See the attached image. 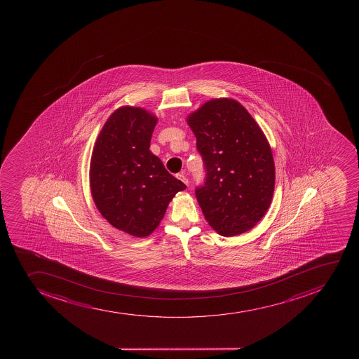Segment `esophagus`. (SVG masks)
I'll return each mask as SVG.
<instances>
[{"instance_id": "1", "label": "esophagus", "mask_w": 359, "mask_h": 359, "mask_svg": "<svg viewBox=\"0 0 359 359\" xmlns=\"http://www.w3.org/2000/svg\"><path fill=\"white\" fill-rule=\"evenodd\" d=\"M177 179H179V180H182V182H184V184H185V185H189V179H187V177H185V174H184V173L177 174Z\"/></svg>"}]
</instances>
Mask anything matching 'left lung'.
I'll list each match as a JSON object with an SVG mask.
<instances>
[{"mask_svg": "<svg viewBox=\"0 0 359 359\" xmlns=\"http://www.w3.org/2000/svg\"><path fill=\"white\" fill-rule=\"evenodd\" d=\"M206 177L196 196L210 227L222 236L248 231L269 208L275 163L269 142L241 104L212 100L187 117Z\"/></svg>", "mask_w": 359, "mask_h": 359, "instance_id": "left-lung-1", "label": "left lung"}]
</instances>
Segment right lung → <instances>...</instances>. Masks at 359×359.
Instances as JSON below:
<instances>
[{
	"instance_id": "right-lung-1",
	"label": "right lung",
	"mask_w": 359,
	"mask_h": 359,
	"mask_svg": "<svg viewBox=\"0 0 359 359\" xmlns=\"http://www.w3.org/2000/svg\"><path fill=\"white\" fill-rule=\"evenodd\" d=\"M156 121L140 107H119L104 124L90 163V186L100 213L137 238L151 234L170 200L186 189L149 151Z\"/></svg>"
}]
</instances>
